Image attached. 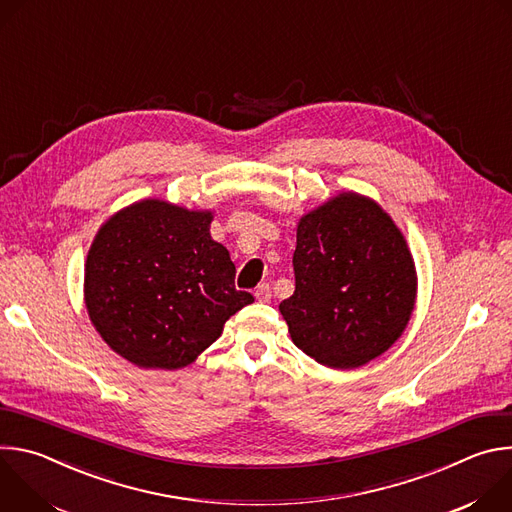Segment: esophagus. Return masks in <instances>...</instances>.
<instances>
[{
	"label": "esophagus",
	"instance_id": "34e87169",
	"mask_svg": "<svg viewBox=\"0 0 512 512\" xmlns=\"http://www.w3.org/2000/svg\"><path fill=\"white\" fill-rule=\"evenodd\" d=\"M255 298H257V302H261V304L271 302V287H269V283H261V285H257V289H255Z\"/></svg>",
	"mask_w": 512,
	"mask_h": 512
}]
</instances>
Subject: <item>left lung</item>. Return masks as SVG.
<instances>
[{
	"label": "left lung",
	"mask_w": 512,
	"mask_h": 512,
	"mask_svg": "<svg viewBox=\"0 0 512 512\" xmlns=\"http://www.w3.org/2000/svg\"><path fill=\"white\" fill-rule=\"evenodd\" d=\"M296 291L279 304L291 340L316 362L356 369L403 334L417 273L403 233L371 198L342 192L298 223Z\"/></svg>",
	"instance_id": "left-lung-1"
}]
</instances>
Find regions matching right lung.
Wrapping results in <instances>:
<instances>
[{"instance_id": "obj_1", "label": "right lung", "mask_w": 512, "mask_h": 512, "mask_svg": "<svg viewBox=\"0 0 512 512\" xmlns=\"http://www.w3.org/2000/svg\"><path fill=\"white\" fill-rule=\"evenodd\" d=\"M210 210L139 200L99 229L85 263V304L101 338L139 369H182L255 298L235 287Z\"/></svg>"}]
</instances>
